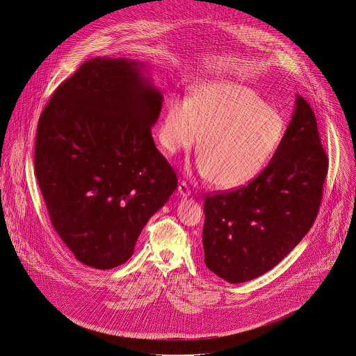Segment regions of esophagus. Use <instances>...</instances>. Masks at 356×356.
<instances>
[{
    "label": "esophagus",
    "instance_id": "34e87169",
    "mask_svg": "<svg viewBox=\"0 0 356 356\" xmlns=\"http://www.w3.org/2000/svg\"><path fill=\"white\" fill-rule=\"evenodd\" d=\"M179 192H180V195H181L183 197H187V196L191 195V190H190V187H188L186 183H180Z\"/></svg>",
    "mask_w": 356,
    "mask_h": 356
}]
</instances>
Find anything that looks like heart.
I'll return each instance as SVG.
<instances>
[{
    "label": "heart",
    "instance_id": "b5f03b06",
    "mask_svg": "<svg viewBox=\"0 0 356 356\" xmlns=\"http://www.w3.org/2000/svg\"><path fill=\"white\" fill-rule=\"evenodd\" d=\"M195 172L222 190L244 187L274 159L286 136L283 115L241 82L197 85L192 99L175 96L160 126L169 154L190 150L200 140Z\"/></svg>",
    "mask_w": 356,
    "mask_h": 356
}]
</instances>
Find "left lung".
Masks as SVG:
<instances>
[{
    "mask_svg": "<svg viewBox=\"0 0 356 356\" xmlns=\"http://www.w3.org/2000/svg\"><path fill=\"white\" fill-rule=\"evenodd\" d=\"M328 157L307 102L297 95L284 139L248 186L207 196L203 248L210 271L244 283L280 263L317 217Z\"/></svg>",
    "mask_w": 356,
    "mask_h": 356,
    "instance_id": "8db88e82",
    "label": "left lung"
}]
</instances>
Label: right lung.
I'll list each match as a JSON object with an SVG mask.
<instances>
[{
	"label": "right lung",
	"mask_w": 356,
	"mask_h": 356,
	"mask_svg": "<svg viewBox=\"0 0 356 356\" xmlns=\"http://www.w3.org/2000/svg\"><path fill=\"white\" fill-rule=\"evenodd\" d=\"M146 63L97 56L42 112L35 172L51 223L82 264L127 261L150 217L177 188L152 137L164 96Z\"/></svg>",
	"instance_id": "obj_1"
}]
</instances>
